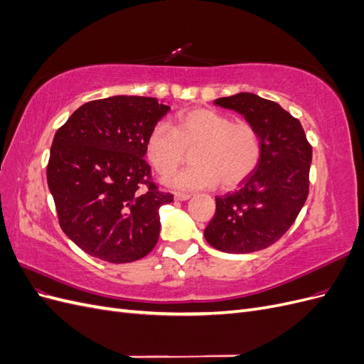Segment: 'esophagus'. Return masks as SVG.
<instances>
[{"label": "esophagus", "instance_id": "esophagus-1", "mask_svg": "<svg viewBox=\"0 0 364 364\" xmlns=\"http://www.w3.org/2000/svg\"><path fill=\"white\" fill-rule=\"evenodd\" d=\"M190 194H186V193H174V199L176 200H179V202H185V200H188L190 199Z\"/></svg>", "mask_w": 364, "mask_h": 364}]
</instances>
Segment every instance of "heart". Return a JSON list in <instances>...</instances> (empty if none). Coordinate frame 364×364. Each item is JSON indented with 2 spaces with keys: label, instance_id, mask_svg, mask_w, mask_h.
I'll use <instances>...</instances> for the list:
<instances>
[{
  "label": "heart",
  "instance_id": "1",
  "mask_svg": "<svg viewBox=\"0 0 364 364\" xmlns=\"http://www.w3.org/2000/svg\"><path fill=\"white\" fill-rule=\"evenodd\" d=\"M193 151V165L170 176L165 183L178 190L235 188L257 170L262 156L258 129L247 121L206 107L176 117L174 129L159 121L149 132L146 155L159 174L173 173Z\"/></svg>",
  "mask_w": 364,
  "mask_h": 364
}]
</instances>
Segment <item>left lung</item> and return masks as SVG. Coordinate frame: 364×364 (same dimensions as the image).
Wrapping results in <instances>:
<instances>
[{
  "label": "left lung",
  "instance_id": "left-lung-1",
  "mask_svg": "<svg viewBox=\"0 0 364 364\" xmlns=\"http://www.w3.org/2000/svg\"><path fill=\"white\" fill-rule=\"evenodd\" d=\"M253 124L262 141L257 170L238 190L215 197L205 238L217 250L250 253L278 241L294 223L308 197L313 150L299 119L274 102L240 92L217 98Z\"/></svg>",
  "mask_w": 364,
  "mask_h": 364
}]
</instances>
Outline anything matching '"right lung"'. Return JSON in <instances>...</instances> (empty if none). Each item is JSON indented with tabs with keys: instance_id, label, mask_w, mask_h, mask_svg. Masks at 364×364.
<instances>
[{
	"instance_id": "obj_1",
	"label": "right lung",
	"mask_w": 364,
	"mask_h": 364,
	"mask_svg": "<svg viewBox=\"0 0 364 364\" xmlns=\"http://www.w3.org/2000/svg\"><path fill=\"white\" fill-rule=\"evenodd\" d=\"M168 111L151 97H107L80 106L54 135L47 181L59 225L91 257L123 264L156 246L159 208L173 194L151 182L146 139Z\"/></svg>"
}]
</instances>
